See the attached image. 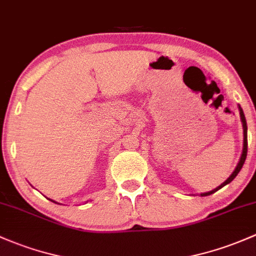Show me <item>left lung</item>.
Segmentation results:
<instances>
[{
	"label": "left lung",
	"instance_id": "left-lung-1",
	"mask_svg": "<svg viewBox=\"0 0 256 256\" xmlns=\"http://www.w3.org/2000/svg\"><path fill=\"white\" fill-rule=\"evenodd\" d=\"M239 112H240V120H242V122H243V129H244V144H243V152H242L240 160H239L238 164H237V167H236V170H234V171H233L232 174H230V177H228V180H226V182L222 183L221 186H217V188H216V189H214V190L208 192V193H202V196H206V195H210V194L215 193V192L218 190V189H221L222 186H226V184H228V183L232 182V180H234V178H236V176H237L238 173H239V171H240V170H242V167H243L244 162H246V154H248V128H246V116H244L243 110H242V107H240V106H239Z\"/></svg>",
	"mask_w": 256,
	"mask_h": 256
}]
</instances>
